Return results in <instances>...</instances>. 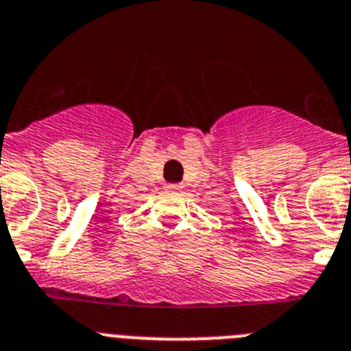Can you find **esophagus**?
I'll list each match as a JSON object with an SVG mask.
<instances>
[{
	"mask_svg": "<svg viewBox=\"0 0 351 351\" xmlns=\"http://www.w3.org/2000/svg\"><path fill=\"white\" fill-rule=\"evenodd\" d=\"M182 184H166V191H180Z\"/></svg>",
	"mask_w": 351,
	"mask_h": 351,
	"instance_id": "esophagus-1",
	"label": "esophagus"
}]
</instances>
